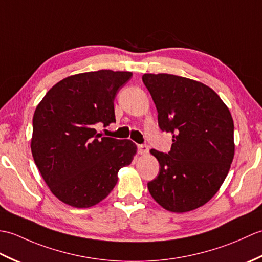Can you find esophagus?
<instances>
[{"label": "esophagus", "instance_id": "1", "mask_svg": "<svg viewBox=\"0 0 262 262\" xmlns=\"http://www.w3.org/2000/svg\"><path fill=\"white\" fill-rule=\"evenodd\" d=\"M138 153H140L141 155L147 154L148 153V146L144 145V144H142V145H138Z\"/></svg>", "mask_w": 262, "mask_h": 262}]
</instances>
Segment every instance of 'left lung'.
<instances>
[{
    "label": "left lung",
    "mask_w": 262,
    "mask_h": 262,
    "mask_svg": "<svg viewBox=\"0 0 262 262\" xmlns=\"http://www.w3.org/2000/svg\"><path fill=\"white\" fill-rule=\"evenodd\" d=\"M159 126L172 134L170 152L151 149L160 163L148 191L160 206L186 213L219 191L234 158V124L227 105L204 83L173 74H144Z\"/></svg>",
    "instance_id": "8db88e82"
}]
</instances>
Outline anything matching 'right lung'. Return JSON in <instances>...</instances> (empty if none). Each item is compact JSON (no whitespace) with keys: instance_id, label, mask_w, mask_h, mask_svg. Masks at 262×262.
Listing matches in <instances>:
<instances>
[{"instance_id":"right-lung-1","label":"right lung","mask_w":262,"mask_h":262,"mask_svg":"<svg viewBox=\"0 0 262 262\" xmlns=\"http://www.w3.org/2000/svg\"><path fill=\"white\" fill-rule=\"evenodd\" d=\"M132 72L100 70L65 77L35 110L31 153L51 191L72 207L88 208L101 202L129 165L135 143L98 134L116 122L114 100Z\"/></svg>"}]
</instances>
